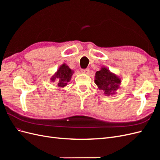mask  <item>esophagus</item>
Listing matches in <instances>:
<instances>
[{
  "instance_id": "esophagus-1",
  "label": "esophagus",
  "mask_w": 160,
  "mask_h": 160,
  "mask_svg": "<svg viewBox=\"0 0 160 160\" xmlns=\"http://www.w3.org/2000/svg\"><path fill=\"white\" fill-rule=\"evenodd\" d=\"M82 73H84V74H88L89 73V69H82L81 70Z\"/></svg>"
}]
</instances>
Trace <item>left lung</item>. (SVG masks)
Listing matches in <instances>:
<instances>
[{"instance_id": "obj_1", "label": "left lung", "mask_w": 160, "mask_h": 160, "mask_svg": "<svg viewBox=\"0 0 160 160\" xmlns=\"http://www.w3.org/2000/svg\"><path fill=\"white\" fill-rule=\"evenodd\" d=\"M122 78L110 71L108 68L102 67L96 72L95 83L99 90L103 91L106 96L115 95L119 88Z\"/></svg>"}]
</instances>
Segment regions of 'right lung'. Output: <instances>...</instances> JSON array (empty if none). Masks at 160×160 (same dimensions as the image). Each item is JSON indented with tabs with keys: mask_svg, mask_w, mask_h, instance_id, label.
Returning a JSON list of instances; mask_svg holds the SVG:
<instances>
[{
	"mask_svg": "<svg viewBox=\"0 0 160 160\" xmlns=\"http://www.w3.org/2000/svg\"><path fill=\"white\" fill-rule=\"evenodd\" d=\"M74 71L71 70L65 63L61 65L57 71L51 77V81L54 83L57 80V86L59 88H63L71 81V77Z\"/></svg>",
	"mask_w": 160,
	"mask_h": 160,
	"instance_id": "add662e5",
	"label": "right lung"
}]
</instances>
